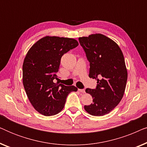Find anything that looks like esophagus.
Here are the masks:
<instances>
[{
  "instance_id": "obj_1",
  "label": "esophagus",
  "mask_w": 147,
  "mask_h": 147,
  "mask_svg": "<svg viewBox=\"0 0 147 147\" xmlns=\"http://www.w3.org/2000/svg\"><path fill=\"white\" fill-rule=\"evenodd\" d=\"M78 90H79V92H82V93H85V90L84 89H78Z\"/></svg>"
}]
</instances>
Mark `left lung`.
<instances>
[{
  "label": "left lung",
  "mask_w": 147,
  "mask_h": 147,
  "mask_svg": "<svg viewBox=\"0 0 147 147\" xmlns=\"http://www.w3.org/2000/svg\"><path fill=\"white\" fill-rule=\"evenodd\" d=\"M78 39L90 62L89 77L98 84L96 89L86 90L93 102L84 109L92 116H104L114 110L124 96L128 74L123 53L117 43L102 34Z\"/></svg>",
  "instance_id": "8db88e82"
}]
</instances>
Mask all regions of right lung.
Instances as JSON below:
<instances>
[{"label": "right lung", "mask_w": 147, "mask_h": 147, "mask_svg": "<svg viewBox=\"0 0 147 147\" xmlns=\"http://www.w3.org/2000/svg\"><path fill=\"white\" fill-rule=\"evenodd\" d=\"M79 45L74 39L46 36L37 41L26 55L23 64V83L30 102L40 114L49 116L61 111L74 86L55 80L63 54Z\"/></svg>", "instance_id": "add662e5"}]
</instances>
